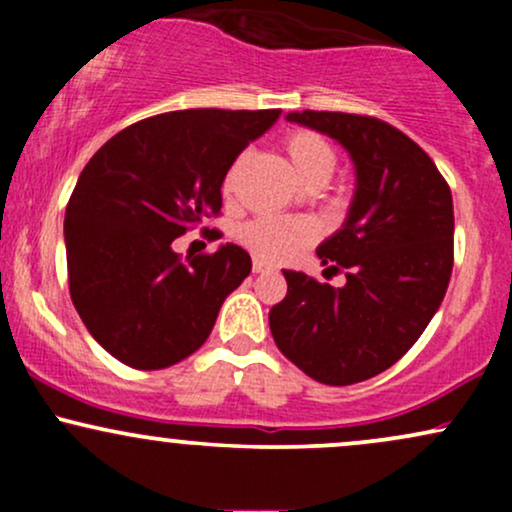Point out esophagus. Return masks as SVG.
<instances>
[{
  "instance_id": "esophagus-1",
  "label": "esophagus",
  "mask_w": 512,
  "mask_h": 512,
  "mask_svg": "<svg viewBox=\"0 0 512 512\" xmlns=\"http://www.w3.org/2000/svg\"><path fill=\"white\" fill-rule=\"evenodd\" d=\"M269 269H272V264H267L264 260H257L255 257V262H252V272L264 274V272H269Z\"/></svg>"
}]
</instances>
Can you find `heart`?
Here are the masks:
<instances>
[{"instance_id":"1","label":"heart","mask_w":512,"mask_h":512,"mask_svg":"<svg viewBox=\"0 0 512 512\" xmlns=\"http://www.w3.org/2000/svg\"><path fill=\"white\" fill-rule=\"evenodd\" d=\"M286 158H289L293 173L303 182L305 187L310 185H325L332 178L334 166H337V154L327 139H322L315 132H293L284 142ZM236 178V168L228 173L226 192L233 187ZM317 236V228L308 219H281V216H260L240 226L238 238L245 248L255 252L260 260L279 262L291 257L293 252L313 243Z\"/></svg>"}]
</instances>
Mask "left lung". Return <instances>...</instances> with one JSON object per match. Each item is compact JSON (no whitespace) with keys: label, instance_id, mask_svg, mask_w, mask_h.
Segmentation results:
<instances>
[{"label":"left lung","instance_id":"obj_1","mask_svg":"<svg viewBox=\"0 0 512 512\" xmlns=\"http://www.w3.org/2000/svg\"><path fill=\"white\" fill-rule=\"evenodd\" d=\"M286 120L342 144L356 170L349 214L317 248L346 284L284 269L286 298L269 310L279 351L325 385H354L397 363L443 303L452 274V195L436 163L383 120L289 113Z\"/></svg>","mask_w":512,"mask_h":512}]
</instances>
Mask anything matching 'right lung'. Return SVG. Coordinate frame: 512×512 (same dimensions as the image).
<instances>
[{
	"instance_id": "1",
	"label": "right lung",
	"mask_w": 512,
	"mask_h": 512,
	"mask_svg": "<svg viewBox=\"0 0 512 512\" xmlns=\"http://www.w3.org/2000/svg\"><path fill=\"white\" fill-rule=\"evenodd\" d=\"M281 110H175L115 134L81 170L64 214L69 293L98 344L139 370H161L207 342L250 255L219 245L182 262L173 240L221 211L240 151Z\"/></svg>"
}]
</instances>
